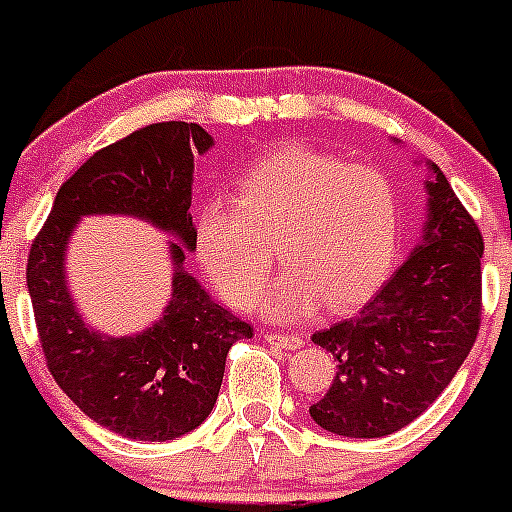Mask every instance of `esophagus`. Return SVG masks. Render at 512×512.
<instances>
[{"mask_svg": "<svg viewBox=\"0 0 512 512\" xmlns=\"http://www.w3.org/2000/svg\"><path fill=\"white\" fill-rule=\"evenodd\" d=\"M263 339L270 344H276L281 350H297L302 347V336L299 334H284V331H263Z\"/></svg>", "mask_w": 512, "mask_h": 512, "instance_id": "esophagus-1", "label": "esophagus"}]
</instances>
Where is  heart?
<instances>
[{
	"mask_svg": "<svg viewBox=\"0 0 512 512\" xmlns=\"http://www.w3.org/2000/svg\"><path fill=\"white\" fill-rule=\"evenodd\" d=\"M402 205L384 170L313 147L270 152L236 186V202L207 199L194 218V252L236 310H249L276 263L289 265L265 297L278 321H299L326 302L350 310L392 273Z\"/></svg>",
	"mask_w": 512,
	"mask_h": 512,
	"instance_id": "1",
	"label": "heart"
}]
</instances>
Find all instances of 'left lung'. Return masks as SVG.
Returning a JSON list of instances; mask_svg holds the SVG:
<instances>
[{"label": "left lung", "mask_w": 512, "mask_h": 512, "mask_svg": "<svg viewBox=\"0 0 512 512\" xmlns=\"http://www.w3.org/2000/svg\"><path fill=\"white\" fill-rule=\"evenodd\" d=\"M429 207L421 244L355 318L313 334L336 376L310 407L321 429L376 439L405 429L447 389L481 326L476 220L429 162Z\"/></svg>", "instance_id": "1"}]
</instances>
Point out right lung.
Returning a JSON list of instances; mask_svg holds the SVG:
<instances>
[{
    "mask_svg": "<svg viewBox=\"0 0 512 512\" xmlns=\"http://www.w3.org/2000/svg\"><path fill=\"white\" fill-rule=\"evenodd\" d=\"M213 147L197 123H152L99 149L60 186L28 255V294L47 368L99 426L139 442H168L205 421L226 355L252 326L220 307L184 270L194 249V157ZM134 214L177 236L166 315L136 337H105L82 323L64 284V249L83 214Z\"/></svg>",
    "mask_w": 512,
    "mask_h": 512,
    "instance_id": "add662e5",
    "label": "right lung"
}]
</instances>
